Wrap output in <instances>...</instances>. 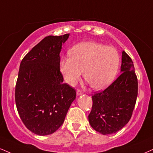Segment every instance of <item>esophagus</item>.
Instances as JSON below:
<instances>
[{
  "instance_id": "esophagus-1",
  "label": "esophagus",
  "mask_w": 153,
  "mask_h": 153,
  "mask_svg": "<svg viewBox=\"0 0 153 153\" xmlns=\"http://www.w3.org/2000/svg\"><path fill=\"white\" fill-rule=\"evenodd\" d=\"M76 94L78 96H79V95H82V92L80 91V90H78V91H76Z\"/></svg>"
}]
</instances>
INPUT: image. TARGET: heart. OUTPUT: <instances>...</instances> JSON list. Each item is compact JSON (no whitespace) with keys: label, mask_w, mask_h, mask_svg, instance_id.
Here are the masks:
<instances>
[{"label":"heart","mask_w":153,"mask_h":153,"mask_svg":"<svg viewBox=\"0 0 153 153\" xmlns=\"http://www.w3.org/2000/svg\"><path fill=\"white\" fill-rule=\"evenodd\" d=\"M71 57L60 60V71L70 85H75L83 77L93 89H105L116 77L120 56L115 48L95 41L77 44L70 51Z\"/></svg>","instance_id":"heart-1"}]
</instances>
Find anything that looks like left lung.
<instances>
[{"label": "left lung", "mask_w": 153, "mask_h": 153, "mask_svg": "<svg viewBox=\"0 0 153 153\" xmlns=\"http://www.w3.org/2000/svg\"><path fill=\"white\" fill-rule=\"evenodd\" d=\"M121 74L100 93L92 96L88 115L92 128L102 135L115 133L129 122L137 96V79L133 62L123 51Z\"/></svg>", "instance_id": "8db88e82"}]
</instances>
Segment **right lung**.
Segmentation results:
<instances>
[{
    "label": "right lung",
    "instance_id": "add662e5",
    "mask_svg": "<svg viewBox=\"0 0 153 153\" xmlns=\"http://www.w3.org/2000/svg\"><path fill=\"white\" fill-rule=\"evenodd\" d=\"M70 34L49 36L24 57L20 65L15 99L21 120L38 135H51L62 126L75 90L63 82L60 53Z\"/></svg>",
    "mask_w": 153,
    "mask_h": 153
}]
</instances>
